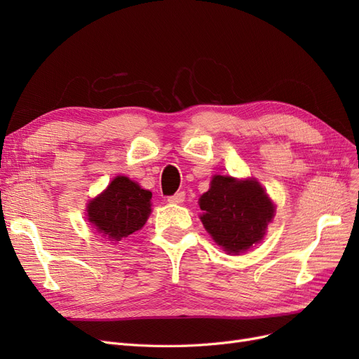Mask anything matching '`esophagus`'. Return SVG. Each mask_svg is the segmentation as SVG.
<instances>
[{
    "instance_id": "obj_1",
    "label": "esophagus",
    "mask_w": 359,
    "mask_h": 359,
    "mask_svg": "<svg viewBox=\"0 0 359 359\" xmlns=\"http://www.w3.org/2000/svg\"><path fill=\"white\" fill-rule=\"evenodd\" d=\"M184 199H186V193H184V191H178V193L173 194V196H169V198H168V202H169V203H182Z\"/></svg>"
}]
</instances>
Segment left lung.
<instances>
[{
  "instance_id": "1",
  "label": "left lung",
  "mask_w": 359,
  "mask_h": 359,
  "mask_svg": "<svg viewBox=\"0 0 359 359\" xmlns=\"http://www.w3.org/2000/svg\"><path fill=\"white\" fill-rule=\"evenodd\" d=\"M201 220L224 252L240 255L262 240L274 205L259 182L217 175L199 199Z\"/></svg>"
}]
</instances>
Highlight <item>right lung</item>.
Listing matches in <instances>:
<instances>
[{
	"label": "right lung",
	"mask_w": 359,
	"mask_h": 359,
	"mask_svg": "<svg viewBox=\"0 0 359 359\" xmlns=\"http://www.w3.org/2000/svg\"><path fill=\"white\" fill-rule=\"evenodd\" d=\"M153 194L127 177H116L88 205V220L109 240L119 241L139 231L151 212Z\"/></svg>",
	"instance_id": "obj_1"
}]
</instances>
